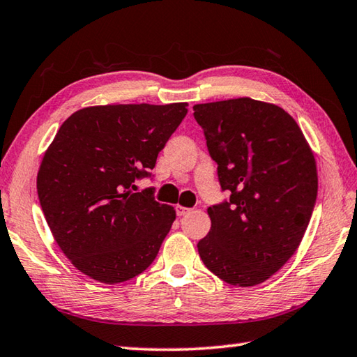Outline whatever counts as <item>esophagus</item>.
<instances>
[{
	"mask_svg": "<svg viewBox=\"0 0 357 357\" xmlns=\"http://www.w3.org/2000/svg\"><path fill=\"white\" fill-rule=\"evenodd\" d=\"M188 212H190V208L183 207V206H176V215H178V216H184V215H187Z\"/></svg>",
	"mask_w": 357,
	"mask_h": 357,
	"instance_id": "1",
	"label": "esophagus"
}]
</instances>
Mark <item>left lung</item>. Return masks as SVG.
Returning a JSON list of instances; mask_svg holds the SVG:
<instances>
[{"label":"left lung","mask_w":357,"mask_h":357,"mask_svg":"<svg viewBox=\"0 0 357 357\" xmlns=\"http://www.w3.org/2000/svg\"><path fill=\"white\" fill-rule=\"evenodd\" d=\"M230 198L207 208L202 263L229 284H260L294 255L317 198L316 159L277 105L240 97L193 107Z\"/></svg>","instance_id":"8db88e82"}]
</instances>
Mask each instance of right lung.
Segmentation results:
<instances>
[{"label": "right lung", "instance_id": "add662e5", "mask_svg": "<svg viewBox=\"0 0 357 357\" xmlns=\"http://www.w3.org/2000/svg\"><path fill=\"white\" fill-rule=\"evenodd\" d=\"M187 103L105 105L69 116L41 160L37 192L54 240L74 266L107 284L150 266L176 218L150 178Z\"/></svg>", "mask_w": 357, "mask_h": 357}]
</instances>
